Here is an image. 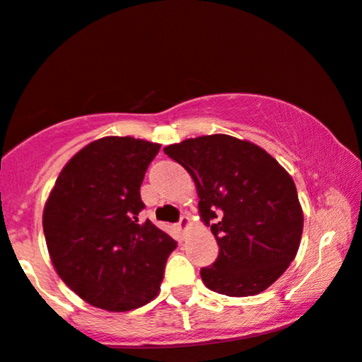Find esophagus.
Listing matches in <instances>:
<instances>
[{
  "label": "esophagus",
  "mask_w": 362,
  "mask_h": 362,
  "mask_svg": "<svg viewBox=\"0 0 362 362\" xmlns=\"http://www.w3.org/2000/svg\"><path fill=\"white\" fill-rule=\"evenodd\" d=\"M189 227H192V218H189L188 215H182L181 221H180V224H177V229H180L182 234H185L186 230L189 229Z\"/></svg>",
  "instance_id": "obj_1"
}]
</instances>
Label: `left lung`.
I'll return each mask as SVG.
<instances>
[{"label": "left lung", "mask_w": 362, "mask_h": 362, "mask_svg": "<svg viewBox=\"0 0 362 362\" xmlns=\"http://www.w3.org/2000/svg\"><path fill=\"white\" fill-rule=\"evenodd\" d=\"M164 152L193 177L198 214L221 247L200 272L203 284L230 298L269 289L301 245L304 215L291 174L253 141L222 133Z\"/></svg>", "instance_id": "left-lung-1"}]
</instances>
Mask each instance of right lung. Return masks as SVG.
Masks as SVG:
<instances>
[{
	"mask_svg": "<svg viewBox=\"0 0 362 362\" xmlns=\"http://www.w3.org/2000/svg\"><path fill=\"white\" fill-rule=\"evenodd\" d=\"M159 148L133 136L93 140L64 164L44 205L56 274L100 310L123 313L156 299L177 246L148 218L138 221L141 181Z\"/></svg>",
	"mask_w": 362,
	"mask_h": 362,
	"instance_id": "1",
	"label": "right lung"
}]
</instances>
